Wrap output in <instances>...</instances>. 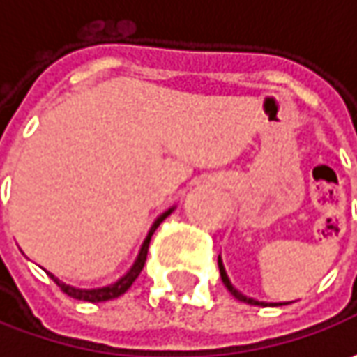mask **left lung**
Segmentation results:
<instances>
[{
    "instance_id": "obj_1",
    "label": "left lung",
    "mask_w": 357,
    "mask_h": 357,
    "mask_svg": "<svg viewBox=\"0 0 357 357\" xmlns=\"http://www.w3.org/2000/svg\"><path fill=\"white\" fill-rule=\"evenodd\" d=\"M218 270H220V278H222V282H225V286L228 288V292L234 296L236 300H240V302H246V304H254V306H270V304H266V302H258V300H254V298H248V296H244L242 292H238L232 284H230V280H228L227 276V270H225V266H222V260H220V256H218ZM288 304V302H286ZM272 306H278V304H272ZM282 306V304H280Z\"/></svg>"
}]
</instances>
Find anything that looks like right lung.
<instances>
[{
	"mask_svg": "<svg viewBox=\"0 0 357 357\" xmlns=\"http://www.w3.org/2000/svg\"><path fill=\"white\" fill-rule=\"evenodd\" d=\"M174 211V206L169 208L167 213H162L158 216L157 220H155V225L151 227L149 230V234H146V238H144L143 246H141V250H139V256H137V260H135V264L130 266V270L125 274V276H121L115 284H111V286H103V288H93V290H81V288H73V286H67V284H63L59 282L53 274H49L53 280L57 282V286L61 288L63 292L67 296H71V298H75V300H85V302H107V300H113V298H119L121 294H125L127 290L130 288V284L139 278V274H141V270L144 266V260H146V252H149V242H151V236H153V232L157 230L158 225L169 216V214Z\"/></svg>",
	"mask_w": 357,
	"mask_h": 357,
	"instance_id": "obj_1",
	"label": "right lung"
}]
</instances>
